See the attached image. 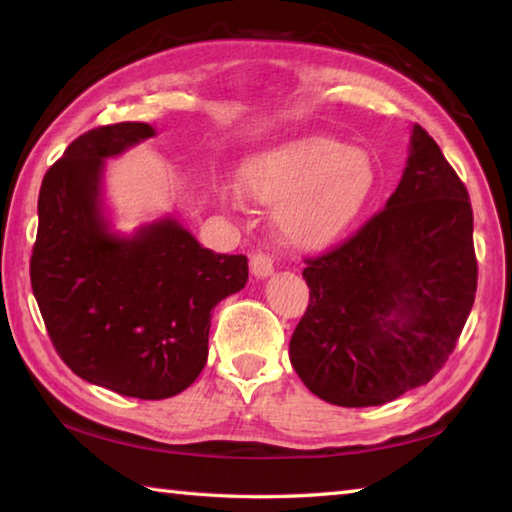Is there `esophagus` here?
<instances>
[{"label":"esophagus","mask_w":512,"mask_h":512,"mask_svg":"<svg viewBox=\"0 0 512 512\" xmlns=\"http://www.w3.org/2000/svg\"><path fill=\"white\" fill-rule=\"evenodd\" d=\"M250 271H253L255 277H268L273 273V259L271 255L262 253V250H255L253 255H250Z\"/></svg>","instance_id":"obj_1"}]
</instances>
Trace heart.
<instances>
[{"label": "heart", "mask_w": 512, "mask_h": 512, "mask_svg": "<svg viewBox=\"0 0 512 512\" xmlns=\"http://www.w3.org/2000/svg\"><path fill=\"white\" fill-rule=\"evenodd\" d=\"M241 185L255 201L277 203L275 221L289 241L320 248L359 216L375 185V164L357 146L309 133L250 158Z\"/></svg>", "instance_id": "b5f03b06"}]
</instances>
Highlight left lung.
Wrapping results in <instances>:
<instances>
[{
  "instance_id": "8db88e82",
  "label": "left lung",
  "mask_w": 512,
  "mask_h": 512,
  "mask_svg": "<svg viewBox=\"0 0 512 512\" xmlns=\"http://www.w3.org/2000/svg\"><path fill=\"white\" fill-rule=\"evenodd\" d=\"M472 228L465 185L415 124L384 210L305 259L309 305L289 357L311 393L350 409L379 406L433 379L474 305Z\"/></svg>"
}]
</instances>
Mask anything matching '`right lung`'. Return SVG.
<instances>
[{"label":"right lung","mask_w":512,"mask_h":512,"mask_svg":"<svg viewBox=\"0 0 512 512\" xmlns=\"http://www.w3.org/2000/svg\"><path fill=\"white\" fill-rule=\"evenodd\" d=\"M155 131L99 126L67 146L42 178L31 287L47 334L81 379L140 400L183 393L207 361L212 309L246 287V255H219L176 219L110 232L103 160Z\"/></svg>","instance_id":"obj_1"}]
</instances>
